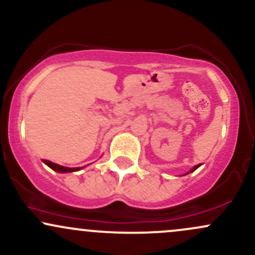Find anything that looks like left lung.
<instances>
[{"mask_svg":"<svg viewBox=\"0 0 255 255\" xmlns=\"http://www.w3.org/2000/svg\"><path fill=\"white\" fill-rule=\"evenodd\" d=\"M198 167H200V164H198V166H195V167H194V168H192V169H191V172H194V170H195V169H197V168H198Z\"/></svg>","mask_w":255,"mask_h":255,"instance_id":"left-lung-1","label":"left lung"}]
</instances>
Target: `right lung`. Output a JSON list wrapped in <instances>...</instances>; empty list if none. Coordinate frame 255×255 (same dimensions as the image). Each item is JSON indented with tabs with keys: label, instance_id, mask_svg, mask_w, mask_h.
<instances>
[{
	"label": "right lung",
	"instance_id": "obj_1",
	"mask_svg": "<svg viewBox=\"0 0 255 255\" xmlns=\"http://www.w3.org/2000/svg\"><path fill=\"white\" fill-rule=\"evenodd\" d=\"M43 162L47 164V166L50 167V168H52L53 170H55V172H59V173L76 172V170H80V168H69V167H63V166H60V164L53 163V162L48 161V159H43Z\"/></svg>",
	"mask_w": 255,
	"mask_h": 255
}]
</instances>
